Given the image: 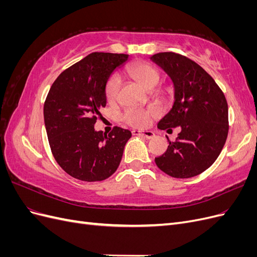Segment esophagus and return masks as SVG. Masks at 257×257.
I'll use <instances>...</instances> for the list:
<instances>
[{
	"mask_svg": "<svg viewBox=\"0 0 257 257\" xmlns=\"http://www.w3.org/2000/svg\"><path fill=\"white\" fill-rule=\"evenodd\" d=\"M132 134H133V135L143 136V137L148 138V139H151V138H153V137L155 136L152 131H138V130H133V131H132Z\"/></svg>",
	"mask_w": 257,
	"mask_h": 257,
	"instance_id": "esophagus-1",
	"label": "esophagus"
}]
</instances>
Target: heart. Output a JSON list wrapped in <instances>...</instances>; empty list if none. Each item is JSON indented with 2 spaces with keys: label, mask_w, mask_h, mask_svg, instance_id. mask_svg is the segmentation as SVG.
<instances>
[{
  "label": "heart",
  "mask_w": 257,
  "mask_h": 257,
  "mask_svg": "<svg viewBox=\"0 0 257 257\" xmlns=\"http://www.w3.org/2000/svg\"><path fill=\"white\" fill-rule=\"evenodd\" d=\"M126 72L131 78L136 80L146 89H153L160 81V72L154 66L146 62H136L131 64ZM120 80L116 76H111L105 87V97L108 103H114L118 98ZM159 114L157 109H128L123 114V120L134 127H145L150 122L152 115Z\"/></svg>",
  "instance_id": "heart-1"
}]
</instances>
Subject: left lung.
I'll return each mask as SVG.
<instances>
[{
    "instance_id": "1",
    "label": "left lung",
    "mask_w": 257,
    "mask_h": 257,
    "mask_svg": "<svg viewBox=\"0 0 257 257\" xmlns=\"http://www.w3.org/2000/svg\"><path fill=\"white\" fill-rule=\"evenodd\" d=\"M174 84L172 109L159 121L160 130L181 132L166 152L155 159L158 167L174 178H191L211 166L228 134V107L222 90L205 69L175 52L150 58Z\"/></svg>"
}]
</instances>
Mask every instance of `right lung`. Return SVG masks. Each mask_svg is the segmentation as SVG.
I'll return each mask as SVG.
<instances>
[{"instance_id": "add662e5", "label": "right lung", "mask_w": 257, "mask_h": 257, "mask_svg": "<svg viewBox=\"0 0 257 257\" xmlns=\"http://www.w3.org/2000/svg\"><path fill=\"white\" fill-rule=\"evenodd\" d=\"M127 60L128 54L93 52L62 72L45 100L51 152L61 168L78 180L94 182L110 177L132 136L118 126L108 135L94 128L100 108L106 106V83Z\"/></svg>"}]
</instances>
